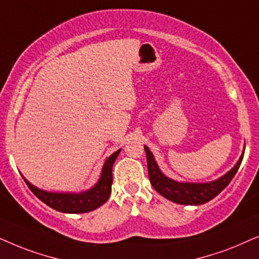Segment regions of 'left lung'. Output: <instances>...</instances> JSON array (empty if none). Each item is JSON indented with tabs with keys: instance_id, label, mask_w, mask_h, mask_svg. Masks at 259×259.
Masks as SVG:
<instances>
[{
	"instance_id": "obj_1",
	"label": "left lung",
	"mask_w": 259,
	"mask_h": 259,
	"mask_svg": "<svg viewBox=\"0 0 259 259\" xmlns=\"http://www.w3.org/2000/svg\"><path fill=\"white\" fill-rule=\"evenodd\" d=\"M144 150L147 154L149 180L155 191L160 193L165 199L181 205H202L215 198L232 180L239 169V165L244 157L243 151L236 165L222 178L211 182H204V184H193V182H178L165 177L158 168L149 148L144 146Z\"/></svg>"
}]
</instances>
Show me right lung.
I'll return each mask as SVG.
<instances>
[{
    "instance_id": "obj_1",
    "label": "right lung",
    "mask_w": 259,
    "mask_h": 259,
    "mask_svg": "<svg viewBox=\"0 0 259 259\" xmlns=\"http://www.w3.org/2000/svg\"><path fill=\"white\" fill-rule=\"evenodd\" d=\"M119 153L120 149L106 158L98 182L94 187L85 192L57 193L42 191V189L33 186L28 180H26L25 177L22 178L30 191L34 193V195L55 211L63 213H86L101 207L103 204L108 201L109 196L111 194L112 165Z\"/></svg>"
}]
</instances>
